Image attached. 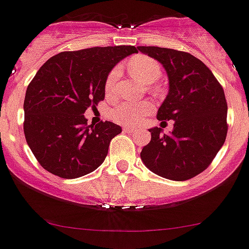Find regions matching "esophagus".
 Segmentation results:
<instances>
[{"label":"esophagus","mask_w":249,"mask_h":249,"mask_svg":"<svg viewBox=\"0 0 249 249\" xmlns=\"http://www.w3.org/2000/svg\"><path fill=\"white\" fill-rule=\"evenodd\" d=\"M123 130H124L125 132H130V131H134V127L130 126V125H124V126H123Z\"/></svg>","instance_id":"34e87169"}]
</instances>
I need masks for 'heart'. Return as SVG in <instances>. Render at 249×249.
Listing matches in <instances>:
<instances>
[{"label": "heart", "instance_id": "obj_1", "mask_svg": "<svg viewBox=\"0 0 249 249\" xmlns=\"http://www.w3.org/2000/svg\"><path fill=\"white\" fill-rule=\"evenodd\" d=\"M129 68L136 78L141 79L147 84L154 83L161 75V66L158 60L146 54H136L131 57V59L129 60ZM119 74V68L115 67L107 75L105 88L108 93L114 90ZM151 103L147 101H143V102L122 101L110 109V117L114 122L120 123V124H134L151 109Z\"/></svg>", "mask_w": 249, "mask_h": 249}]
</instances>
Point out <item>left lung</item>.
<instances>
[{"label": "left lung", "mask_w": 249, "mask_h": 249, "mask_svg": "<svg viewBox=\"0 0 249 249\" xmlns=\"http://www.w3.org/2000/svg\"><path fill=\"white\" fill-rule=\"evenodd\" d=\"M137 48L166 71L169 92L157 118L175 122L170 134H163L160 127L149 129L151 141L142 148V161L169 180L195 178L208 168L225 142L228 103L223 86L190 53L157 46Z\"/></svg>", "instance_id": "left-lung-1"}]
</instances>
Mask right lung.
<instances>
[{
  "label": "right lung",
  "instance_id": "right-lung-1",
  "mask_svg": "<svg viewBox=\"0 0 249 249\" xmlns=\"http://www.w3.org/2000/svg\"><path fill=\"white\" fill-rule=\"evenodd\" d=\"M135 46L67 51L41 67L26 89L24 135L40 165L53 175L76 178L96 170L122 127L112 122L88 124L84 113L105 100L113 67Z\"/></svg>",
  "mask_w": 249,
  "mask_h": 249
}]
</instances>
